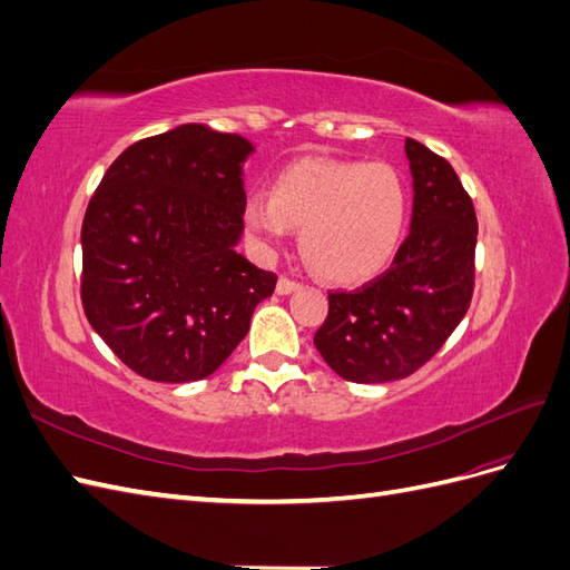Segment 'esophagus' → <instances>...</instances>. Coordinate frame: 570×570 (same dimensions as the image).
Returning a JSON list of instances; mask_svg holds the SVG:
<instances>
[{
	"mask_svg": "<svg viewBox=\"0 0 570 570\" xmlns=\"http://www.w3.org/2000/svg\"><path fill=\"white\" fill-rule=\"evenodd\" d=\"M299 287H302L299 281H292V278H287V275H281L278 285H275V292H278V295H289V292H295Z\"/></svg>",
	"mask_w": 570,
	"mask_h": 570,
	"instance_id": "obj_1",
	"label": "esophagus"
}]
</instances>
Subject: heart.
<instances>
[{
  "mask_svg": "<svg viewBox=\"0 0 570 570\" xmlns=\"http://www.w3.org/2000/svg\"><path fill=\"white\" fill-rule=\"evenodd\" d=\"M406 214V185L390 164L304 159L285 168L268 195L252 193L243 220L266 245L302 228V254L321 278L356 285L387 268Z\"/></svg>",
  "mask_w": 570,
  "mask_h": 570,
  "instance_id": "1",
  "label": "heart"
}]
</instances>
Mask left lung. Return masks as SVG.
I'll return each mask as SVG.
<instances>
[{
  "label": "left lung",
  "mask_w": 570,
  "mask_h": 570,
  "mask_svg": "<svg viewBox=\"0 0 570 570\" xmlns=\"http://www.w3.org/2000/svg\"><path fill=\"white\" fill-rule=\"evenodd\" d=\"M413 178L411 230L390 268L358 289L327 292L316 350L352 383L416 373L454 333L475 285L478 218L450 161L404 142Z\"/></svg>",
  "instance_id": "1"
}]
</instances>
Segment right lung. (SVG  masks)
Here are the masks:
<instances>
[{
  "label": "right lung",
  "instance_id": "add662e5",
  "mask_svg": "<svg viewBox=\"0 0 570 570\" xmlns=\"http://www.w3.org/2000/svg\"><path fill=\"white\" fill-rule=\"evenodd\" d=\"M252 145L199 124L130 145L82 218L80 299L95 333L147 381L212 375L278 275L235 252Z\"/></svg>",
  "mask_w": 570,
  "mask_h": 570
}]
</instances>
